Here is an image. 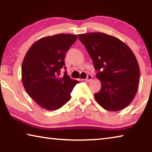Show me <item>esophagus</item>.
<instances>
[{
	"mask_svg": "<svg viewBox=\"0 0 152 152\" xmlns=\"http://www.w3.org/2000/svg\"><path fill=\"white\" fill-rule=\"evenodd\" d=\"M92 79V76L91 75V74H88V76H87V78L85 79V81L86 82H90L91 81Z\"/></svg>",
	"mask_w": 152,
	"mask_h": 152,
	"instance_id": "1",
	"label": "esophagus"
}]
</instances>
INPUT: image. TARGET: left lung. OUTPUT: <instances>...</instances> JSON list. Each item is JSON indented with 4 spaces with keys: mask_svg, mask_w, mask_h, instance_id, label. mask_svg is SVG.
Returning a JSON list of instances; mask_svg holds the SVG:
<instances>
[{
    "mask_svg": "<svg viewBox=\"0 0 152 152\" xmlns=\"http://www.w3.org/2000/svg\"><path fill=\"white\" fill-rule=\"evenodd\" d=\"M98 70L101 88L94 96L104 109L118 111L127 107L137 91L140 67L134 53L118 38L103 33L79 34Z\"/></svg>",
    "mask_w": 152,
    "mask_h": 152,
    "instance_id": "8db88e82",
    "label": "left lung"
}]
</instances>
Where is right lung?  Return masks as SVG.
I'll list each match as a JSON object with an SVG mask.
<instances>
[{
  "label": "right lung",
  "mask_w": 152,
  "mask_h": 152,
  "mask_svg": "<svg viewBox=\"0 0 152 152\" xmlns=\"http://www.w3.org/2000/svg\"><path fill=\"white\" fill-rule=\"evenodd\" d=\"M76 35L57 34L41 38L31 46L22 63L23 86L29 96L43 109L55 110L71 99L79 81L60 76L66 53L76 42ZM66 69V67H64Z\"/></svg>",
  "instance_id": "1"
}]
</instances>
